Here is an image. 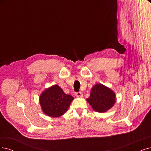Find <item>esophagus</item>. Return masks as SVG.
<instances>
[{
    "label": "esophagus",
    "mask_w": 151,
    "mask_h": 151,
    "mask_svg": "<svg viewBox=\"0 0 151 151\" xmlns=\"http://www.w3.org/2000/svg\"><path fill=\"white\" fill-rule=\"evenodd\" d=\"M75 96H77V97H80V98H81V97H82V96H83V93H82L81 91H80V92H77V93H75Z\"/></svg>",
    "instance_id": "obj_1"
}]
</instances>
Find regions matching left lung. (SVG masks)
<instances>
[{"instance_id":"1","label":"left lung","mask_w":151,"mask_h":151,"mask_svg":"<svg viewBox=\"0 0 151 151\" xmlns=\"http://www.w3.org/2000/svg\"><path fill=\"white\" fill-rule=\"evenodd\" d=\"M86 101L96 112L104 113L113 106L116 94L110 88L102 84H96L92 88L90 96Z\"/></svg>"}]
</instances>
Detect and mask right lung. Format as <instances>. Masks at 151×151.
<instances>
[{
  "label": "right lung",
  "mask_w": 151,
  "mask_h": 151,
  "mask_svg": "<svg viewBox=\"0 0 151 151\" xmlns=\"http://www.w3.org/2000/svg\"><path fill=\"white\" fill-rule=\"evenodd\" d=\"M73 100V97L65 94L58 85H53L46 89L39 99L43 112L53 118L65 114Z\"/></svg>",
  "instance_id": "right-lung-1"
}]
</instances>
